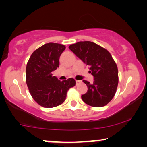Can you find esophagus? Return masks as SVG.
Here are the masks:
<instances>
[{
    "label": "esophagus",
    "instance_id": "esophagus-1",
    "mask_svg": "<svg viewBox=\"0 0 147 147\" xmlns=\"http://www.w3.org/2000/svg\"><path fill=\"white\" fill-rule=\"evenodd\" d=\"M81 82H82V81H79V80H76V84H77V85H79V84H80Z\"/></svg>",
    "mask_w": 147,
    "mask_h": 147
}]
</instances>
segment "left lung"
<instances>
[{
    "label": "left lung",
    "instance_id": "left-lung-1",
    "mask_svg": "<svg viewBox=\"0 0 147 147\" xmlns=\"http://www.w3.org/2000/svg\"><path fill=\"white\" fill-rule=\"evenodd\" d=\"M69 49L90 67L89 72L94 77L93 84L83 81L88 91L82 95V100L93 107L106 105L113 98L118 85L117 67L110 52L90 41L78 42Z\"/></svg>",
    "mask_w": 147,
    "mask_h": 147
}]
</instances>
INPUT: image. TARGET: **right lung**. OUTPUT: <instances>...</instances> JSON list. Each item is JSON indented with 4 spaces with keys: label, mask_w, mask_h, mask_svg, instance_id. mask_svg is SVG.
Here are the masks:
<instances>
[{
    "label": "right lung",
    "mask_w": 147,
    "mask_h": 147,
    "mask_svg": "<svg viewBox=\"0 0 147 147\" xmlns=\"http://www.w3.org/2000/svg\"><path fill=\"white\" fill-rule=\"evenodd\" d=\"M65 45L49 43L32 54L26 66V83L34 100L45 108L61 104L67 92L75 86V80L69 78L61 82L52 72L59 66V57Z\"/></svg>",
    "instance_id": "1"
}]
</instances>
